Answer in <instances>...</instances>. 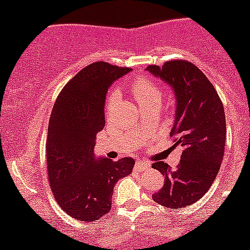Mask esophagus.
<instances>
[{
    "label": "esophagus",
    "instance_id": "1",
    "mask_svg": "<svg viewBox=\"0 0 250 250\" xmlns=\"http://www.w3.org/2000/svg\"><path fill=\"white\" fill-rule=\"evenodd\" d=\"M135 168H136L137 170H145V169L149 168V163L143 161H136V163H135Z\"/></svg>",
    "mask_w": 250,
    "mask_h": 250
}]
</instances>
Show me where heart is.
Here are the masks:
<instances>
[{"label": "heart", "mask_w": 250, "mask_h": 250, "mask_svg": "<svg viewBox=\"0 0 250 250\" xmlns=\"http://www.w3.org/2000/svg\"><path fill=\"white\" fill-rule=\"evenodd\" d=\"M131 91H133V95L140 104V107L153 104V103H160L161 104L163 95H165L163 89L159 84H156V83L150 81L147 77L143 76L137 77V79L134 80L133 84H131ZM117 99H119V94L115 90L109 93L107 107H105L107 114H109V111H110L111 107H113V104L116 102Z\"/></svg>", "instance_id": "obj_1"}]
</instances>
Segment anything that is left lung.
Instances as JSON below:
<instances>
[{"instance_id":"8db88e82","label":"left lung","mask_w":250,"mask_h":250,"mask_svg":"<svg viewBox=\"0 0 250 250\" xmlns=\"http://www.w3.org/2000/svg\"><path fill=\"white\" fill-rule=\"evenodd\" d=\"M146 69L173 88L176 113L170 136L174 146L183 147L175 170L163 161L153 163L165 185L151 197L171 209L188 207L207 193L219 173L226 143L225 108L207 76L191 62L174 60Z\"/></svg>"}]
</instances>
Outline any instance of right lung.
<instances>
[{
	"label": "right lung",
	"mask_w": 250,
	"mask_h": 250,
	"mask_svg": "<svg viewBox=\"0 0 250 250\" xmlns=\"http://www.w3.org/2000/svg\"><path fill=\"white\" fill-rule=\"evenodd\" d=\"M107 62L80 70L57 96L47 136V168L54 197L79 221L99 220L111 209L114 186L131 173L135 161L96 159V134L104 127L108 88L130 71Z\"/></svg>",
	"instance_id": "right-lung-1"
}]
</instances>
